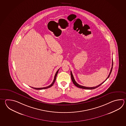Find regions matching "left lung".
Returning <instances> with one entry per match:
<instances>
[{
  "mask_svg": "<svg viewBox=\"0 0 126 126\" xmlns=\"http://www.w3.org/2000/svg\"><path fill=\"white\" fill-rule=\"evenodd\" d=\"M113 60H112V67H111V69L110 70V74H109V75H108V77L107 78V79H106L105 81H104V82H102L101 83H100V84H99V85H98L97 86H96V87H84V86H81V85H79L78 83H77V82H76V81H75V79H74V76H73V75L72 74V72L71 71L70 72V75H71V79H72V82H73V83L75 84V86H76V87H79V88H82V89H89V90H91V89H95V88H97V87H99L101 85V84H102L104 82H105V81L107 79H108V78L110 77V75L111 73V72H112V69H113Z\"/></svg>",
  "mask_w": 126,
  "mask_h": 126,
  "instance_id": "obj_1",
  "label": "left lung"
}]
</instances>
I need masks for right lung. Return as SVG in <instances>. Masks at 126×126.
I'll list each match as a JSON object with an SVG mask.
<instances>
[{
	"label": "right lung",
	"mask_w": 126,
	"mask_h": 126,
	"mask_svg": "<svg viewBox=\"0 0 126 126\" xmlns=\"http://www.w3.org/2000/svg\"><path fill=\"white\" fill-rule=\"evenodd\" d=\"M59 69L57 71V72H56V74L55 75V76H54V80H53V82H52L51 83V85H49L48 86H47V87H41V88H35V87H32V88H33V89H36V90H42V89H47V88H49V87H51V86H52V85H53V84L54 83V82H55V81H56V78H57V74H58V71H59Z\"/></svg>",
	"instance_id": "1"
}]
</instances>
